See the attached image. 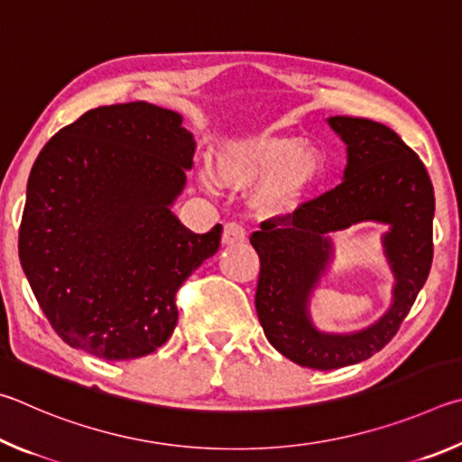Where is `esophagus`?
Here are the masks:
<instances>
[{
  "label": "esophagus",
  "mask_w": 462,
  "mask_h": 462,
  "mask_svg": "<svg viewBox=\"0 0 462 462\" xmlns=\"http://www.w3.org/2000/svg\"><path fill=\"white\" fill-rule=\"evenodd\" d=\"M247 239V231L245 226L241 223H226L225 229H223V245H239L244 244V241Z\"/></svg>",
  "instance_id": "obj_1"
}]
</instances>
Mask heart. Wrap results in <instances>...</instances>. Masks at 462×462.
I'll return each mask as SVG.
<instances>
[{
  "label": "heart",
  "mask_w": 462,
  "mask_h": 462,
  "mask_svg": "<svg viewBox=\"0 0 462 462\" xmlns=\"http://www.w3.org/2000/svg\"><path fill=\"white\" fill-rule=\"evenodd\" d=\"M218 180L233 189L260 182L255 202L265 210L292 208L317 180L320 153L312 145H296L292 137L260 134L225 143L217 153Z\"/></svg>",
  "instance_id": "obj_1"
}]
</instances>
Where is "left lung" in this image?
I'll list each match as a JSON object with an SVG mask.
<instances>
[{
  "label": "left lung",
  "mask_w": 462,
  "mask_h": 462,
  "mask_svg": "<svg viewBox=\"0 0 462 462\" xmlns=\"http://www.w3.org/2000/svg\"><path fill=\"white\" fill-rule=\"evenodd\" d=\"M328 124L346 143L345 180L292 215L268 218L249 237L260 255L255 309L265 337L290 361L320 371L365 361L392 341L434 255V189L418 153L377 121L337 116ZM361 220L393 226L384 245L399 280L394 306L361 334L322 336L310 325L305 302L332 251L326 233Z\"/></svg>",
  "instance_id": "8db88e82"
}]
</instances>
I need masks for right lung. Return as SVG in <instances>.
Wrapping results in <instances>:
<instances>
[{
  "label": "right lung",
  "mask_w": 462,
  "mask_h": 462,
  "mask_svg": "<svg viewBox=\"0 0 462 462\" xmlns=\"http://www.w3.org/2000/svg\"><path fill=\"white\" fill-rule=\"evenodd\" d=\"M178 113L105 105L54 134L32 166L20 262L64 343L107 361L150 355L178 322L176 292L221 245L170 210L192 166Z\"/></svg>",
  "instance_id": "1"
}]
</instances>
